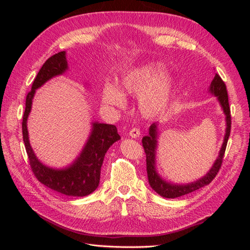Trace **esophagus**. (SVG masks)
Masks as SVG:
<instances>
[{
	"mask_svg": "<svg viewBox=\"0 0 250 250\" xmlns=\"http://www.w3.org/2000/svg\"><path fill=\"white\" fill-rule=\"evenodd\" d=\"M140 134H141V131L138 127H132L129 130V135L131 138H138Z\"/></svg>",
	"mask_w": 250,
	"mask_h": 250,
	"instance_id": "obj_1",
	"label": "esophagus"
}]
</instances>
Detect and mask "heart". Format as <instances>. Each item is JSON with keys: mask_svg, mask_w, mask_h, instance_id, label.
<instances>
[{"mask_svg": "<svg viewBox=\"0 0 250 250\" xmlns=\"http://www.w3.org/2000/svg\"><path fill=\"white\" fill-rule=\"evenodd\" d=\"M165 67L157 62H149L127 71L119 81L120 90L112 85H105L102 92L104 104L119 108L125 106L123 94L138 95L141 111L146 117H154L167 105L171 95L173 81L163 76Z\"/></svg>", "mask_w": 250, "mask_h": 250, "instance_id": "obj_1", "label": "heart"}]
</instances>
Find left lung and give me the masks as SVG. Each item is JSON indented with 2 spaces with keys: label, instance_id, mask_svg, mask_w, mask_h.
Here are the masks:
<instances>
[{
  "label": "left lung",
  "instance_id": "obj_1",
  "mask_svg": "<svg viewBox=\"0 0 250 250\" xmlns=\"http://www.w3.org/2000/svg\"><path fill=\"white\" fill-rule=\"evenodd\" d=\"M210 92L218 97L219 101H220L222 105L223 110L226 115V124H228V127H226V133L224 137L222 148L220 150V154H219V157L215 162L213 168L209 170V172L203 178L197 180L196 183H193L190 185H185V186H176V185H171V184L166 183V181H164L160 176L157 175L154 168V154H155V148H156V124L155 123L150 126L149 135H146V137H144L142 140L144 151H145V154H146L147 174H148L149 184L156 193H158L165 198H177V197H180V196H184V195L197 191L200 188H203L204 186H208V184L211 183V181H213V179L216 177L219 170L221 168L226 145H228V141L230 134L231 117H230V107L229 103L228 89H226L224 81L221 79V77L219 76L218 74H216L214 80L211 81Z\"/></svg>",
  "mask_w": 250,
  "mask_h": 250
}]
</instances>
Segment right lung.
<instances>
[{
	"label": "right lung",
	"instance_id": "obj_1",
	"mask_svg": "<svg viewBox=\"0 0 250 250\" xmlns=\"http://www.w3.org/2000/svg\"><path fill=\"white\" fill-rule=\"evenodd\" d=\"M66 67L64 51L51 56L42 64L32 83L31 90L26 97V108L22 116L21 131L30 167L37 180L58 193L73 197H83L93 193L99 186L101 166L105 153L113 143L121 139L117 127L109 124L94 123L92 134L80 157L70 168L64 170H53L39 162L30 146L27 130V119L31 110L35 89L52 77L62 74Z\"/></svg>",
	"mask_w": 250,
	"mask_h": 250
}]
</instances>
